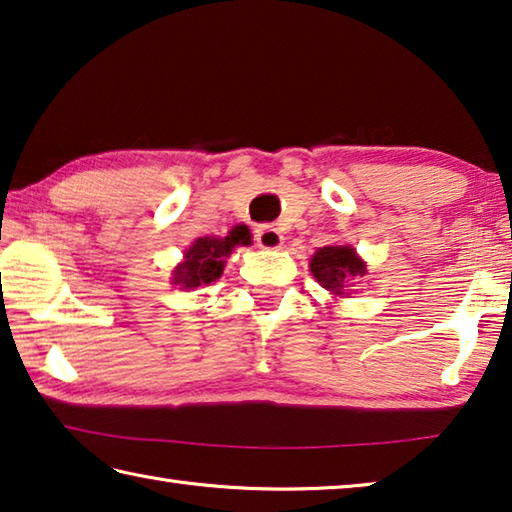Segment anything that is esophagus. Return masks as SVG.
Here are the masks:
<instances>
[{
  "label": "esophagus",
  "mask_w": 512,
  "mask_h": 512,
  "mask_svg": "<svg viewBox=\"0 0 512 512\" xmlns=\"http://www.w3.org/2000/svg\"><path fill=\"white\" fill-rule=\"evenodd\" d=\"M255 241H257L259 248H264V250H277V248H282L284 237H282L280 230L273 228V225H262V228L257 230Z\"/></svg>",
  "instance_id": "obj_1"
}]
</instances>
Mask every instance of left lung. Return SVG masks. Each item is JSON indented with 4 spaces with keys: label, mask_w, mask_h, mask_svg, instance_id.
<instances>
[{
    "label": "left lung",
    "mask_w": 512,
    "mask_h": 512,
    "mask_svg": "<svg viewBox=\"0 0 512 512\" xmlns=\"http://www.w3.org/2000/svg\"><path fill=\"white\" fill-rule=\"evenodd\" d=\"M309 268L320 287L332 291L334 296H343L354 277L366 275V262L354 253L352 246L318 248Z\"/></svg>",
    "instance_id": "1"
}]
</instances>
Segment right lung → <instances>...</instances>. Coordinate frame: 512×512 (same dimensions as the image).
<instances>
[{
	"label": "right lung",
	"instance_id": "add662e5",
	"mask_svg": "<svg viewBox=\"0 0 512 512\" xmlns=\"http://www.w3.org/2000/svg\"><path fill=\"white\" fill-rule=\"evenodd\" d=\"M248 230H230L228 237H198L192 246L185 250V259L173 271V284L180 289H196L201 284H210L223 275L225 259L232 255L237 246H248Z\"/></svg>",
	"mask_w": 512,
	"mask_h": 512
}]
</instances>
